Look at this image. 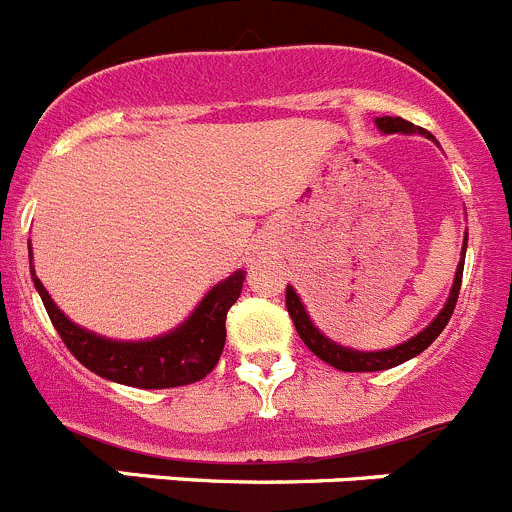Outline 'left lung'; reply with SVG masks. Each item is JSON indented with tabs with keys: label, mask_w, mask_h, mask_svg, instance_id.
I'll return each instance as SVG.
<instances>
[{
	"label": "left lung",
	"mask_w": 512,
	"mask_h": 512,
	"mask_svg": "<svg viewBox=\"0 0 512 512\" xmlns=\"http://www.w3.org/2000/svg\"><path fill=\"white\" fill-rule=\"evenodd\" d=\"M374 125H377L379 133H384V135H394V133L422 135V138H430L432 143H437V140L432 138L427 130L417 128V125L407 123V120H402V118H389V115H384V118L374 120ZM465 251H467V231H465V238H462V253H460L462 259H460V264H457L455 281H452V289H450V296H447L445 306H442L440 314H437L435 319H432L430 324L422 329V332H417L415 337H410L407 342L397 344V347L377 349V352H362V349H352V347H344V344L334 342V339L326 337L319 326L311 321L309 311H306L304 301H301V296L296 294L294 286H286V309H289V316H291V321H294L301 342H304L306 347L316 354V357L324 359L326 364H332V367L342 369V372H382V369H392V367H397V364L407 362V359H412V357H417V354L425 352V349L430 347L437 337H440V332L447 326L452 311H455L457 294H460L462 269H465Z\"/></svg>",
	"instance_id": "8db88e82"
}]
</instances>
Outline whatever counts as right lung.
Returning a JSON list of instances; mask_svg holds the SVG:
<instances>
[{"label": "right lung", "mask_w": 512, "mask_h": 512, "mask_svg": "<svg viewBox=\"0 0 512 512\" xmlns=\"http://www.w3.org/2000/svg\"><path fill=\"white\" fill-rule=\"evenodd\" d=\"M29 271L57 334L75 354L77 362L85 364L97 377L140 389L183 387L203 379L216 367L226 344V314L241 296L243 279H246V271L238 269L228 279L218 281L198 301L188 319L170 332L153 339L120 342L75 324L52 301L50 291L42 286L32 269V243H29Z\"/></svg>", "instance_id": "right-lung-1"}]
</instances>
